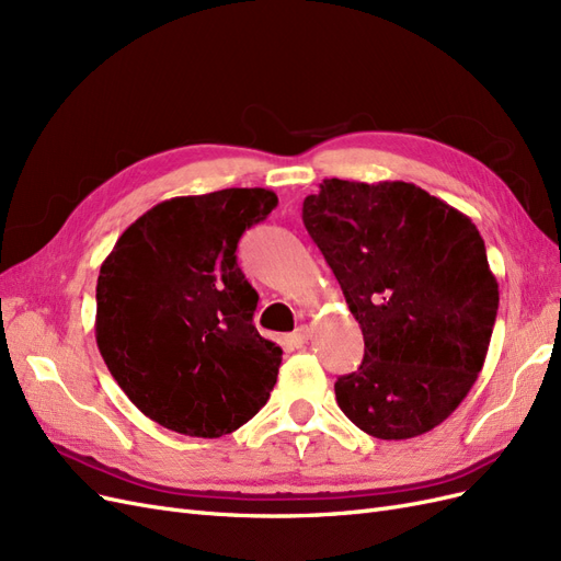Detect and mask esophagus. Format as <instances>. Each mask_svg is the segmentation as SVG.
I'll return each mask as SVG.
<instances>
[{
	"label": "esophagus",
	"mask_w": 561,
	"mask_h": 561,
	"mask_svg": "<svg viewBox=\"0 0 561 561\" xmlns=\"http://www.w3.org/2000/svg\"><path fill=\"white\" fill-rule=\"evenodd\" d=\"M307 342H309V328H307V325L297 328L290 336H287V344L295 346V348H301Z\"/></svg>",
	"instance_id": "esophagus-1"
}]
</instances>
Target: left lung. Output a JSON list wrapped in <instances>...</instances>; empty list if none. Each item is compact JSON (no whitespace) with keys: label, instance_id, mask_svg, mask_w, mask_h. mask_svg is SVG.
<instances>
[{"label":"left lung","instance_id":"8db88e82","mask_svg":"<svg viewBox=\"0 0 561 561\" xmlns=\"http://www.w3.org/2000/svg\"><path fill=\"white\" fill-rule=\"evenodd\" d=\"M301 219L365 336L360 367L334 383L342 412L379 439L433 431L478 381L496 322L478 227L416 184L336 178Z\"/></svg>","mask_w":561,"mask_h":561}]
</instances>
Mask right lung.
I'll use <instances>...</instances> for the list:
<instances>
[{"label": "right lung", "mask_w": 561, "mask_h": 561, "mask_svg": "<svg viewBox=\"0 0 561 561\" xmlns=\"http://www.w3.org/2000/svg\"><path fill=\"white\" fill-rule=\"evenodd\" d=\"M276 206L260 186L163 201L100 266V355L128 400L168 431L222 437L274 390L283 351L252 325L260 295L236 248Z\"/></svg>", "instance_id": "add662e5"}]
</instances>
